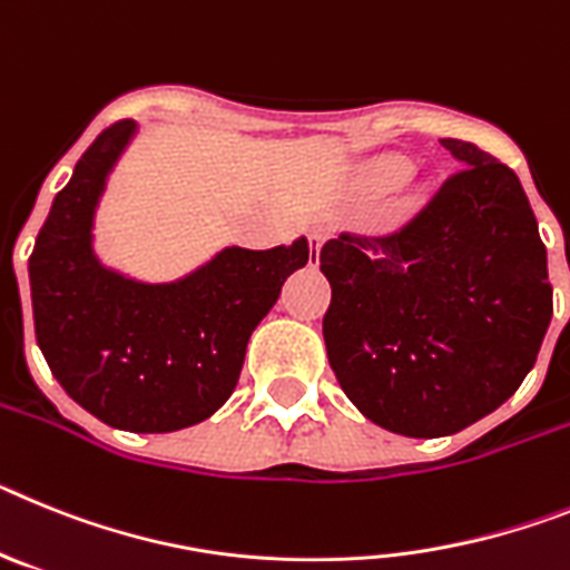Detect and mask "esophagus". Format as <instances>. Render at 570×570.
<instances>
[{
    "mask_svg": "<svg viewBox=\"0 0 570 570\" xmlns=\"http://www.w3.org/2000/svg\"><path fill=\"white\" fill-rule=\"evenodd\" d=\"M324 240H326V232L313 229V235H309V249H313V257H309V264H318V252H321V246H324Z\"/></svg>",
    "mask_w": 570,
    "mask_h": 570,
    "instance_id": "obj_1",
    "label": "esophagus"
}]
</instances>
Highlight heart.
Returning a JSON list of instances; mask_svg holds the SVG:
<instances>
[{
  "instance_id": "1",
  "label": "heart",
  "mask_w": 570,
  "mask_h": 570,
  "mask_svg": "<svg viewBox=\"0 0 570 570\" xmlns=\"http://www.w3.org/2000/svg\"><path fill=\"white\" fill-rule=\"evenodd\" d=\"M410 171H413V163L404 157H379L361 171V183L373 195H384V191L399 189L410 177Z\"/></svg>"
}]
</instances>
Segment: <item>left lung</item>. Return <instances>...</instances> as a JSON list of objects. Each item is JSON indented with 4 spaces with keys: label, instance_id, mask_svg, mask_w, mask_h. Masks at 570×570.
I'll use <instances>...</instances> for the list:
<instances>
[{
    "label": "left lung",
    "instance_id": "left-lung-1",
    "mask_svg": "<svg viewBox=\"0 0 570 570\" xmlns=\"http://www.w3.org/2000/svg\"><path fill=\"white\" fill-rule=\"evenodd\" d=\"M442 146L462 168L410 224L321 249L330 367L370 422L410 439L459 433L508 402L553 315L519 177L473 142Z\"/></svg>",
    "mask_w": 570,
    "mask_h": 570
}]
</instances>
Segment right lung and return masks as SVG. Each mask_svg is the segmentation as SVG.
Instances as JSON below:
<instances>
[{
    "label": "right lung",
    "mask_w": 570,
    "mask_h": 570,
    "mask_svg": "<svg viewBox=\"0 0 570 570\" xmlns=\"http://www.w3.org/2000/svg\"><path fill=\"white\" fill-rule=\"evenodd\" d=\"M135 135V120L108 126L53 197L28 261L33 326L53 379L79 407L131 433H171L224 407L252 330L309 261V244L226 246L171 284L102 266L94 215Z\"/></svg>",
    "instance_id": "right-lung-1"
}]
</instances>
